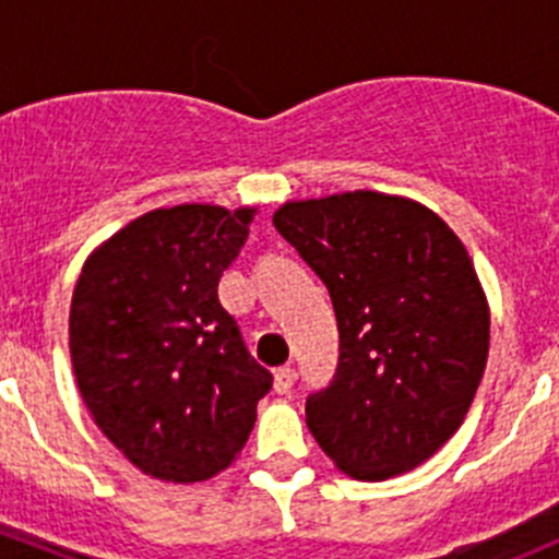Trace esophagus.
Returning a JSON list of instances; mask_svg holds the SVG:
<instances>
[{"label":"esophagus","instance_id":"1","mask_svg":"<svg viewBox=\"0 0 559 559\" xmlns=\"http://www.w3.org/2000/svg\"><path fill=\"white\" fill-rule=\"evenodd\" d=\"M292 384H295V370H292L289 365H286V368L275 370V379H273L275 392L286 394V392H289V389H292Z\"/></svg>","mask_w":559,"mask_h":559}]
</instances>
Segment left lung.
<instances>
[{
	"label": "left lung",
	"instance_id": "8db88e82",
	"mask_svg": "<svg viewBox=\"0 0 559 559\" xmlns=\"http://www.w3.org/2000/svg\"><path fill=\"white\" fill-rule=\"evenodd\" d=\"M273 224L324 281L341 332L308 430L359 481L414 471L454 436L487 368L489 308L465 246L430 207L381 191L286 202Z\"/></svg>",
	"mask_w": 559,
	"mask_h": 559
}]
</instances>
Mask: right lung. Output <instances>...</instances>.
Masks as SVG:
<instances>
[{"mask_svg":"<svg viewBox=\"0 0 559 559\" xmlns=\"http://www.w3.org/2000/svg\"><path fill=\"white\" fill-rule=\"evenodd\" d=\"M257 207H159L86 259L70 354L83 403L145 476L194 484L233 465L273 376L218 302Z\"/></svg>","mask_w":559,"mask_h":559,"instance_id":"add662e5","label":"right lung"}]
</instances>
